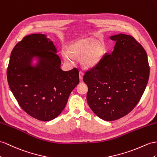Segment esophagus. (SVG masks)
<instances>
[{"instance_id":"1","label":"esophagus","mask_w":157,"mask_h":157,"mask_svg":"<svg viewBox=\"0 0 157 157\" xmlns=\"http://www.w3.org/2000/svg\"><path fill=\"white\" fill-rule=\"evenodd\" d=\"M83 73L82 71H79V79L82 80L83 79Z\"/></svg>"}]
</instances>
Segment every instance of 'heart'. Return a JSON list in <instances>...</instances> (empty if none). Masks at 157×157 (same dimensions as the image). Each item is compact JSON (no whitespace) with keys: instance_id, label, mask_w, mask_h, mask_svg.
Wrapping results in <instances>:
<instances>
[{"instance_id":"b5f03b06","label":"heart","mask_w":157,"mask_h":157,"mask_svg":"<svg viewBox=\"0 0 157 157\" xmlns=\"http://www.w3.org/2000/svg\"><path fill=\"white\" fill-rule=\"evenodd\" d=\"M67 52H63V57L66 61L71 62L72 58H81L82 66L92 67L101 61L105 53V48L100 43L95 44L90 39H82L75 42L69 48Z\"/></svg>"}]
</instances>
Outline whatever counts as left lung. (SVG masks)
<instances>
[{
    "instance_id": "1",
    "label": "left lung",
    "mask_w": 157,
    "mask_h": 157,
    "mask_svg": "<svg viewBox=\"0 0 157 157\" xmlns=\"http://www.w3.org/2000/svg\"><path fill=\"white\" fill-rule=\"evenodd\" d=\"M113 51L87 70L83 81L88 86L87 101L94 113L107 121L124 117L137 105L149 78L145 50L131 36H110Z\"/></svg>"
}]
</instances>
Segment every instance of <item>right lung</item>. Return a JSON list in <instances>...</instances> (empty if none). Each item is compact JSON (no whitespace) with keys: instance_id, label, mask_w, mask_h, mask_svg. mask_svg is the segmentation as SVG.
<instances>
[{"instance_id":"obj_1","label":"right lung","mask_w":157,"mask_h":157,"mask_svg":"<svg viewBox=\"0 0 157 157\" xmlns=\"http://www.w3.org/2000/svg\"><path fill=\"white\" fill-rule=\"evenodd\" d=\"M57 52L46 34L28 35L13 48L7 69L8 83L19 105L42 121L54 119L62 113L79 82L78 69L60 68Z\"/></svg>"}]
</instances>
